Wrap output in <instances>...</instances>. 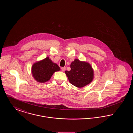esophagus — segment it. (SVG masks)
<instances>
[{
  "label": "esophagus",
  "mask_w": 133,
  "mask_h": 133,
  "mask_svg": "<svg viewBox=\"0 0 133 133\" xmlns=\"http://www.w3.org/2000/svg\"><path fill=\"white\" fill-rule=\"evenodd\" d=\"M65 70H66V68H65V67H62V68H61V70H62L63 72H64V71H65Z\"/></svg>",
  "instance_id": "esophagus-1"
}]
</instances>
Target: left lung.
<instances>
[{"label":"left lung","mask_w":133,"mask_h":133,"mask_svg":"<svg viewBox=\"0 0 133 133\" xmlns=\"http://www.w3.org/2000/svg\"><path fill=\"white\" fill-rule=\"evenodd\" d=\"M70 71H65L70 83L78 88H82L91 82L94 71L90 64L76 59L70 65Z\"/></svg>","instance_id":"left-lung-1"}]
</instances>
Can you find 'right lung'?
Masks as SVG:
<instances>
[{
  "mask_svg": "<svg viewBox=\"0 0 133 133\" xmlns=\"http://www.w3.org/2000/svg\"><path fill=\"white\" fill-rule=\"evenodd\" d=\"M60 70L57 64L53 63L49 57L36 62L32 66V76L38 82L45 83L48 80L56 71Z\"/></svg>",
  "mask_w": 133,
  "mask_h": 133,
  "instance_id": "obj_1",
  "label": "right lung"
}]
</instances>
